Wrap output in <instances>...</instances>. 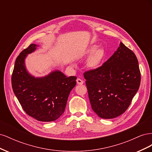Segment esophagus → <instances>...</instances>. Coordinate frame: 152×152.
I'll use <instances>...</instances> for the list:
<instances>
[{"label": "esophagus", "instance_id": "obj_1", "mask_svg": "<svg viewBox=\"0 0 152 152\" xmlns=\"http://www.w3.org/2000/svg\"><path fill=\"white\" fill-rule=\"evenodd\" d=\"M77 84H79V85H82V84H84V81L81 80L80 79H79V78H78V79H77Z\"/></svg>", "mask_w": 152, "mask_h": 152}]
</instances>
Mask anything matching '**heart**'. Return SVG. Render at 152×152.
<instances>
[{"label":"heart","mask_w":152,"mask_h":152,"mask_svg":"<svg viewBox=\"0 0 152 152\" xmlns=\"http://www.w3.org/2000/svg\"><path fill=\"white\" fill-rule=\"evenodd\" d=\"M87 55H91L87 61L88 66L91 68H96L99 66L102 61L104 56L105 52L103 49L98 48L97 45H93L87 50Z\"/></svg>","instance_id":"obj_1"}]
</instances>
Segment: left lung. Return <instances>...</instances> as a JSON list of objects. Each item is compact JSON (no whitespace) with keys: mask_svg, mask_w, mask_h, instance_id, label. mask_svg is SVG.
I'll list each match as a JSON object with an SVG mask.
<instances>
[{"mask_svg":"<svg viewBox=\"0 0 152 152\" xmlns=\"http://www.w3.org/2000/svg\"><path fill=\"white\" fill-rule=\"evenodd\" d=\"M84 77L92 109L105 119L126 111L141 82L136 55L122 42L103 65L85 72Z\"/></svg>","mask_w":152,"mask_h":152,"instance_id":"obj_1","label":"left lung"}]
</instances>
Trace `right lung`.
I'll return each instance as SVG.
<instances>
[{
	"label": "right lung",
	"instance_id": "1",
	"mask_svg": "<svg viewBox=\"0 0 152 152\" xmlns=\"http://www.w3.org/2000/svg\"><path fill=\"white\" fill-rule=\"evenodd\" d=\"M37 46L30 44L17 57L11 77L12 90L29 116L41 122L54 121L65 112L68 96L76 85L77 77H67L58 70L40 78L29 74L25 59Z\"/></svg>",
	"mask_w": 152,
	"mask_h": 152
}]
</instances>
